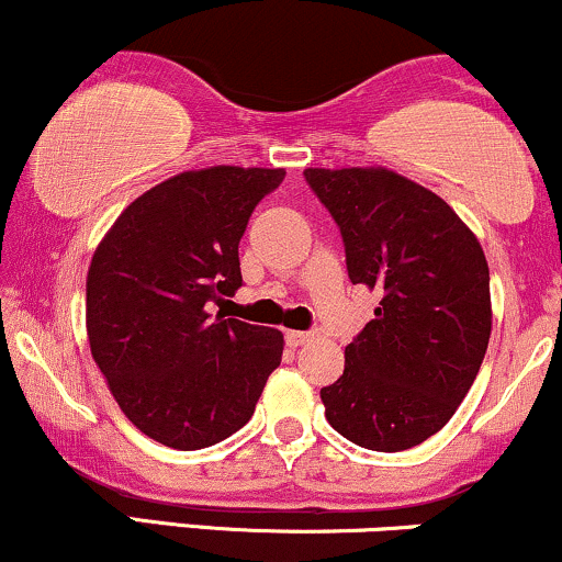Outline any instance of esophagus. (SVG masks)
<instances>
[{
  "instance_id": "1",
  "label": "esophagus",
  "mask_w": 562,
  "mask_h": 562,
  "mask_svg": "<svg viewBox=\"0 0 562 562\" xmlns=\"http://www.w3.org/2000/svg\"><path fill=\"white\" fill-rule=\"evenodd\" d=\"M308 338H312V333H303V330H288V333H285L288 346H293V348L303 346V344H306Z\"/></svg>"
}]
</instances>
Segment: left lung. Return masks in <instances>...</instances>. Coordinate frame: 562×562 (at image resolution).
Segmentation results:
<instances>
[{
    "mask_svg": "<svg viewBox=\"0 0 562 562\" xmlns=\"http://www.w3.org/2000/svg\"><path fill=\"white\" fill-rule=\"evenodd\" d=\"M346 248L348 280L383 293L319 391L327 423L357 447L404 451L454 415L479 375L492 299L481 243L425 187L385 169H306Z\"/></svg>",
    "mask_w": 562,
    "mask_h": 562,
    "instance_id": "left-lung-1",
    "label": "left lung"
}]
</instances>
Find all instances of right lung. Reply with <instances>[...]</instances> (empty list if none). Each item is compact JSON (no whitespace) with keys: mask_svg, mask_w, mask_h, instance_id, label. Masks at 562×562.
I'll return each instance as SVG.
<instances>
[{"mask_svg":"<svg viewBox=\"0 0 562 562\" xmlns=\"http://www.w3.org/2000/svg\"><path fill=\"white\" fill-rule=\"evenodd\" d=\"M282 179V169L184 171L134 200L94 250L92 357L124 415L158 443L224 441L282 362L280 330L209 314L243 285L237 245Z\"/></svg>","mask_w":562,"mask_h":562,"instance_id":"obj_1","label":"right lung"}]
</instances>
